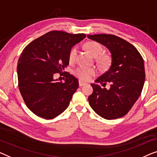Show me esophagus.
Instances as JSON below:
<instances>
[{
  "mask_svg": "<svg viewBox=\"0 0 157 157\" xmlns=\"http://www.w3.org/2000/svg\"><path fill=\"white\" fill-rule=\"evenodd\" d=\"M85 85H86V83L84 82L79 81V87H82V86Z\"/></svg>",
  "mask_w": 157,
  "mask_h": 157,
  "instance_id": "1",
  "label": "esophagus"
}]
</instances>
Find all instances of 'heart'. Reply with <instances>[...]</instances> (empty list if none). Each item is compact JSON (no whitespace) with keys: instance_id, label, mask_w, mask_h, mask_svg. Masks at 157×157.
<instances>
[{"instance_id":"heart-1","label":"heart","mask_w":157,"mask_h":157,"mask_svg":"<svg viewBox=\"0 0 157 157\" xmlns=\"http://www.w3.org/2000/svg\"><path fill=\"white\" fill-rule=\"evenodd\" d=\"M85 49L92 56L97 57V63L101 68H107L111 63V57L108 54H101L103 51V47L100 43L96 41H89L85 43ZM78 49L77 48H72L70 51L68 59L70 63H74L76 60ZM75 75L82 81H87L95 75V70L92 67H79L75 70Z\"/></svg>"}]
</instances>
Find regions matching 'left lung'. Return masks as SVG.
Returning <instances> with one entry per match:
<instances>
[{
  "label": "left lung",
  "mask_w": 157,
  "mask_h": 157,
  "mask_svg": "<svg viewBox=\"0 0 157 157\" xmlns=\"http://www.w3.org/2000/svg\"><path fill=\"white\" fill-rule=\"evenodd\" d=\"M88 38L106 46L112 53V63L107 72L96 79L101 88L91 84L93 92L88 100L90 107L106 120L126 115L142 93L145 81L144 59L136 48L121 37L110 34L87 35Z\"/></svg>",
  "instance_id": "obj_1"
}]
</instances>
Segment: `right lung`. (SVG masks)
Segmentation results:
<instances>
[{"mask_svg":"<svg viewBox=\"0 0 157 157\" xmlns=\"http://www.w3.org/2000/svg\"><path fill=\"white\" fill-rule=\"evenodd\" d=\"M86 37L52 30L34 40L24 48L17 62L18 88L30 111L45 120L56 117L67 109L79 87L78 80L63 70L69 65L72 46ZM56 73L65 82L53 79Z\"/></svg>","mask_w":157,"mask_h":157,"instance_id":"right-lung-1","label":"right lung"}]
</instances>
